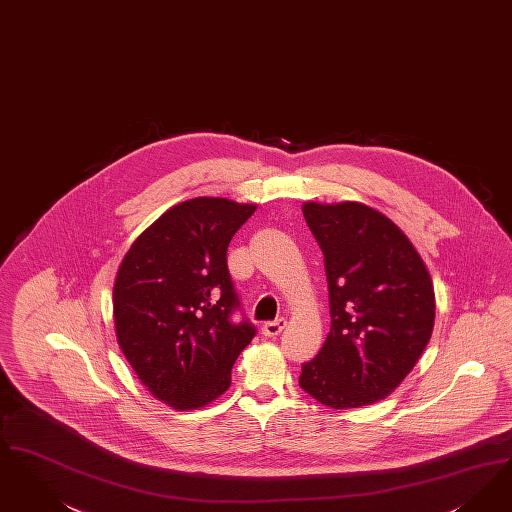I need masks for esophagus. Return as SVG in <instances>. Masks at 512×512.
<instances>
[{
	"label": "esophagus",
	"mask_w": 512,
	"mask_h": 512,
	"mask_svg": "<svg viewBox=\"0 0 512 512\" xmlns=\"http://www.w3.org/2000/svg\"><path fill=\"white\" fill-rule=\"evenodd\" d=\"M286 324V318H278V320H274V322H266L265 326H263V333H265L266 337L280 335L282 329L286 328Z\"/></svg>",
	"instance_id": "obj_1"
}]
</instances>
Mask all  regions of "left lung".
Here are the masks:
<instances>
[{
  "label": "left lung",
  "instance_id": "1",
  "mask_svg": "<svg viewBox=\"0 0 512 512\" xmlns=\"http://www.w3.org/2000/svg\"><path fill=\"white\" fill-rule=\"evenodd\" d=\"M303 215L324 253L331 328L299 377L335 409L387 398L417 364L434 328V287L408 236L358 202H308Z\"/></svg>",
  "mask_w": 512,
  "mask_h": 512
}]
</instances>
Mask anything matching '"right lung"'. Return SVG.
<instances>
[{
  "instance_id": "obj_1",
  "label": "right lung",
  "mask_w": 512,
  "mask_h": 512,
  "mask_svg": "<svg viewBox=\"0 0 512 512\" xmlns=\"http://www.w3.org/2000/svg\"><path fill=\"white\" fill-rule=\"evenodd\" d=\"M255 205L194 198L173 205L123 257L114 284L116 337L144 387L175 409L202 408L230 387L255 326L240 308L226 249Z\"/></svg>"
}]
</instances>
